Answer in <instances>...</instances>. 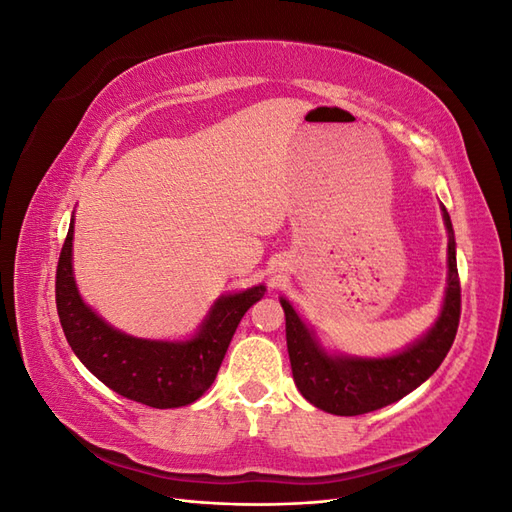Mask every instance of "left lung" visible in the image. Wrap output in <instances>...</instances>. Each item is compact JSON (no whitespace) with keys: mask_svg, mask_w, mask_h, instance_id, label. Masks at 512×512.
<instances>
[{"mask_svg":"<svg viewBox=\"0 0 512 512\" xmlns=\"http://www.w3.org/2000/svg\"><path fill=\"white\" fill-rule=\"evenodd\" d=\"M442 213L448 228V284L444 307L433 329L408 350L386 356V359L329 356L318 348L312 333L294 314L292 305L286 299L280 301L286 314V344L292 378L309 404L337 416L374 412L406 397L440 367L455 342L461 316L453 224L444 207Z\"/></svg>","mask_w":512,"mask_h":512,"instance_id":"8db88e82","label":"left lung"}]
</instances>
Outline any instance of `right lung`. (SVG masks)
<instances>
[{"instance_id":"right-lung-1","label":"right lung","mask_w":512,"mask_h":512,"mask_svg":"<svg viewBox=\"0 0 512 512\" xmlns=\"http://www.w3.org/2000/svg\"><path fill=\"white\" fill-rule=\"evenodd\" d=\"M72 232L61 247L55 275V303L61 329L81 363L108 389L151 408L188 406L213 384L243 314L265 294L254 286L213 305L190 342H149L119 333L83 303L72 277Z\"/></svg>"}]
</instances>
